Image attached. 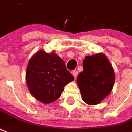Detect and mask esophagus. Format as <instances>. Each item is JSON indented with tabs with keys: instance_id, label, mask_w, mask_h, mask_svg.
<instances>
[{
	"instance_id": "34e87169",
	"label": "esophagus",
	"mask_w": 132,
	"mask_h": 132,
	"mask_svg": "<svg viewBox=\"0 0 132 132\" xmlns=\"http://www.w3.org/2000/svg\"><path fill=\"white\" fill-rule=\"evenodd\" d=\"M78 73V72L77 71H76V70H74V71H73V72H72V75L73 76L74 78H76V77H77Z\"/></svg>"
}]
</instances>
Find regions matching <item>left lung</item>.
I'll use <instances>...</instances> for the list:
<instances>
[{"label":"left lung","instance_id":"obj_1","mask_svg":"<svg viewBox=\"0 0 132 132\" xmlns=\"http://www.w3.org/2000/svg\"><path fill=\"white\" fill-rule=\"evenodd\" d=\"M82 64L83 71L77 78L82 98L89 105H96L113 89L116 79L115 72L103 53L85 56Z\"/></svg>","mask_w":132,"mask_h":132}]
</instances>
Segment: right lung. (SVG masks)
<instances>
[{
  "label": "right lung",
  "mask_w": 132,
  "mask_h": 132,
  "mask_svg": "<svg viewBox=\"0 0 132 132\" xmlns=\"http://www.w3.org/2000/svg\"><path fill=\"white\" fill-rule=\"evenodd\" d=\"M74 80L64 61L54 52L39 50L30 59L26 81L30 93L43 103L58 99L64 86Z\"/></svg>",
  "instance_id": "1"
}]
</instances>
